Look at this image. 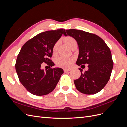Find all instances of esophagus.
<instances>
[{
  "label": "esophagus",
  "instance_id": "esophagus-1",
  "mask_svg": "<svg viewBox=\"0 0 127 127\" xmlns=\"http://www.w3.org/2000/svg\"><path fill=\"white\" fill-rule=\"evenodd\" d=\"M71 71V69H64V72H65V73L69 72V71Z\"/></svg>",
  "mask_w": 127,
  "mask_h": 127
}]
</instances>
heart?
Segmentation results:
<instances>
[{"instance_id": "heart-1", "label": "heart", "mask_w": 127, "mask_h": 127, "mask_svg": "<svg viewBox=\"0 0 127 127\" xmlns=\"http://www.w3.org/2000/svg\"><path fill=\"white\" fill-rule=\"evenodd\" d=\"M63 40L64 42V43L70 48H72V47L74 45H77V41L75 39L72 37L69 36L64 37ZM58 42H56V43H55L53 48V51L54 53L56 52ZM73 62V59L67 57H59L57 58L56 61H55V63H56V65L58 67L65 68V69H67V68L70 67L72 65Z\"/></svg>"}]
</instances>
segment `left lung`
Wrapping results in <instances>:
<instances>
[{
    "mask_svg": "<svg viewBox=\"0 0 127 127\" xmlns=\"http://www.w3.org/2000/svg\"><path fill=\"white\" fill-rule=\"evenodd\" d=\"M63 34L72 36L77 42L79 49L78 65L89 64V70L84 72L79 69L81 76L74 80L76 89L86 95L100 92L110 79L113 67L109 48L98 36L85 31L70 29Z\"/></svg>",
    "mask_w": 127,
    "mask_h": 127,
    "instance_id": "left-lung-1",
    "label": "left lung"
}]
</instances>
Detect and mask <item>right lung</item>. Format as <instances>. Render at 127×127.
<instances>
[{"instance_id":"add662e5","label":"right lung","mask_w":127,"mask_h":127,"mask_svg":"<svg viewBox=\"0 0 127 127\" xmlns=\"http://www.w3.org/2000/svg\"><path fill=\"white\" fill-rule=\"evenodd\" d=\"M64 31L61 28L42 32L26 42L19 52L15 70L22 85L32 95L42 96L53 91L64 73L61 68L42 70L41 64L54 65L53 48Z\"/></svg>"}]
</instances>
